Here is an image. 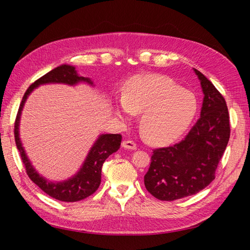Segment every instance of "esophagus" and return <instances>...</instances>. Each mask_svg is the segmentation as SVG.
<instances>
[{
    "label": "esophagus",
    "instance_id": "obj_1",
    "mask_svg": "<svg viewBox=\"0 0 250 250\" xmlns=\"http://www.w3.org/2000/svg\"><path fill=\"white\" fill-rule=\"evenodd\" d=\"M121 146L125 148V149H132V150H134L137 148V145L135 144V143L133 141H129V140H125L122 142Z\"/></svg>",
    "mask_w": 250,
    "mask_h": 250
}]
</instances>
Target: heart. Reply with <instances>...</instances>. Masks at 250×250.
I'll use <instances>...</instances> for the list:
<instances>
[{"label":"heart","instance_id":"b5f03b06","mask_svg":"<svg viewBox=\"0 0 250 250\" xmlns=\"http://www.w3.org/2000/svg\"><path fill=\"white\" fill-rule=\"evenodd\" d=\"M121 118L141 114V131L155 145L176 141L189 128L198 109L196 99L162 75L134 76L125 83L124 95L116 100Z\"/></svg>","mask_w":250,"mask_h":250}]
</instances>
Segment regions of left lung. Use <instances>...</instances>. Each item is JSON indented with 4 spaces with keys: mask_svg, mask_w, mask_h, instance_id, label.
<instances>
[{
    "mask_svg": "<svg viewBox=\"0 0 250 250\" xmlns=\"http://www.w3.org/2000/svg\"><path fill=\"white\" fill-rule=\"evenodd\" d=\"M194 72L204 93L200 119L182 142L153 150L144 176L148 192L161 201L183 199L207 187L230 139L225 98L200 71Z\"/></svg>",
    "mask_w": 250,
    "mask_h": 250,
    "instance_id": "left-lung-1",
    "label": "left lung"
}]
</instances>
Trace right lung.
<instances>
[{"instance_id":"right-lung-1","label":"right lung","mask_w":250,"mask_h":250,"mask_svg":"<svg viewBox=\"0 0 250 250\" xmlns=\"http://www.w3.org/2000/svg\"><path fill=\"white\" fill-rule=\"evenodd\" d=\"M83 82L89 84H93L90 78L79 76L75 67L72 65L63 64L54 68V70H51L50 72L45 74L44 76L35 81L28 88L23 95L22 101H21L17 117H16L15 120V142L17 149L20 152L21 160L23 162L26 174H28L32 182L39 186L45 193L51 196V198L63 202H77L83 200L88 198L89 195L93 194L98 190L101 184V172H102L103 163L111 153L119 149L122 136L120 134L100 135L91 149H90L83 167L76 175H74L70 179L64 180V182L50 183L35 171L28 157H26L19 137V121L21 110L23 108L28 95L32 92V90L39 87L40 84L56 83H66L73 86V84Z\"/></svg>"}]
</instances>
